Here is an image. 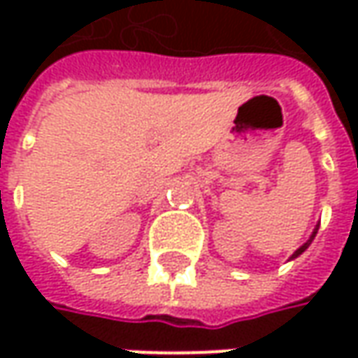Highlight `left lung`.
<instances>
[{
	"label": "left lung",
	"mask_w": 358,
	"mask_h": 358,
	"mask_svg": "<svg viewBox=\"0 0 358 358\" xmlns=\"http://www.w3.org/2000/svg\"><path fill=\"white\" fill-rule=\"evenodd\" d=\"M317 231H319V225H317V227H315V231H313V235H310V237H309V241H307V243H305V245H301V247H299V249H296L295 253H293V257H291V259H295V257H299V255H301V253H305V251H307V247H309V245H310V241L315 239V235H317Z\"/></svg>",
	"instance_id": "obj_1"
}]
</instances>
